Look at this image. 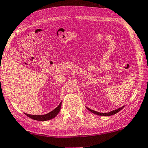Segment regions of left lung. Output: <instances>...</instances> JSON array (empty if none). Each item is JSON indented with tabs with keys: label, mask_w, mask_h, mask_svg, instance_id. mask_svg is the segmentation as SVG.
<instances>
[{
	"label": "left lung",
	"mask_w": 148,
	"mask_h": 148,
	"mask_svg": "<svg viewBox=\"0 0 148 148\" xmlns=\"http://www.w3.org/2000/svg\"><path fill=\"white\" fill-rule=\"evenodd\" d=\"M124 107V106H122V107H120V108H118V109H116V110H112V111H110V112H106V113H102V112H97V111H95V110H91V109L88 108H87H87L88 109V110L90 111V112H91L92 113H94V114H97V115H99V116H111V115L115 114H116L117 112H119V111L121 110Z\"/></svg>",
	"instance_id": "1"
}]
</instances>
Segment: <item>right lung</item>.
Segmentation results:
<instances>
[{
    "mask_svg": "<svg viewBox=\"0 0 148 148\" xmlns=\"http://www.w3.org/2000/svg\"><path fill=\"white\" fill-rule=\"evenodd\" d=\"M61 107V103L59 104L58 107H56L54 110H53L49 113L45 114L44 115H32L28 114H26L27 116H28L30 119L36 120H38V121H46V120H51L53 118H55L58 113L60 112Z\"/></svg>",
    "mask_w": 148,
    "mask_h": 148,
    "instance_id": "obj_1",
    "label": "right lung"
}]
</instances>
